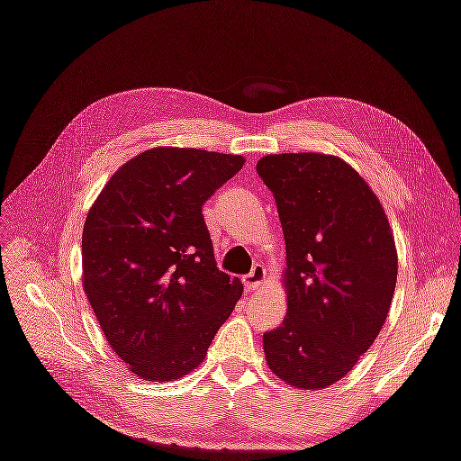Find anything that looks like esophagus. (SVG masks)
Returning <instances> with one entry per match:
<instances>
[{
	"instance_id": "esophagus-1",
	"label": "esophagus",
	"mask_w": 461,
	"mask_h": 461,
	"mask_svg": "<svg viewBox=\"0 0 461 461\" xmlns=\"http://www.w3.org/2000/svg\"><path fill=\"white\" fill-rule=\"evenodd\" d=\"M265 279H267V268L262 265H257L250 270V273L244 276V285H246V289L254 291V289H258L262 283H265Z\"/></svg>"
}]
</instances>
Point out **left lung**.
Instances as JSON below:
<instances>
[{"label": "left lung", "instance_id": "obj_1", "mask_svg": "<svg viewBox=\"0 0 461 461\" xmlns=\"http://www.w3.org/2000/svg\"><path fill=\"white\" fill-rule=\"evenodd\" d=\"M283 225L287 316L262 336L268 367L324 390L355 367L388 318L398 254L382 203L355 167L326 153L257 164Z\"/></svg>", "mask_w": 461, "mask_h": 461}]
</instances>
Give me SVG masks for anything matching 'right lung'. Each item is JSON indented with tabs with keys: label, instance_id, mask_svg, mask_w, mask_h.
<instances>
[{
	"label": "right lung",
	"instance_id": "1",
	"mask_svg": "<svg viewBox=\"0 0 461 461\" xmlns=\"http://www.w3.org/2000/svg\"><path fill=\"white\" fill-rule=\"evenodd\" d=\"M242 156L185 148L139 153L102 188L84 223V291L137 377L174 382L203 363L242 283L217 268L203 204Z\"/></svg>",
	"mask_w": 461,
	"mask_h": 461
}]
</instances>
